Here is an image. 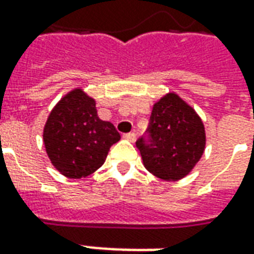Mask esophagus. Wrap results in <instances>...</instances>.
Returning a JSON list of instances; mask_svg holds the SVG:
<instances>
[{"label":"esophagus","mask_w":254,"mask_h":254,"mask_svg":"<svg viewBox=\"0 0 254 254\" xmlns=\"http://www.w3.org/2000/svg\"><path fill=\"white\" fill-rule=\"evenodd\" d=\"M124 137L127 138V140H129V141H134V140H136V133L134 132L125 133V134H124Z\"/></svg>","instance_id":"1"}]
</instances>
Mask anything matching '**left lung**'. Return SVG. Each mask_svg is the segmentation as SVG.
Segmentation results:
<instances>
[{
	"mask_svg": "<svg viewBox=\"0 0 254 254\" xmlns=\"http://www.w3.org/2000/svg\"><path fill=\"white\" fill-rule=\"evenodd\" d=\"M147 170L165 181L187 176L201 158L205 133L200 117L169 94L155 103L147 130L136 141Z\"/></svg>",
	"mask_w": 254,
	"mask_h": 254,
	"instance_id": "obj_1",
	"label": "left lung"
}]
</instances>
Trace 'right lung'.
Here are the masks:
<instances>
[{
    "label": "right lung",
    "mask_w": 254,
    "mask_h": 254,
    "mask_svg": "<svg viewBox=\"0 0 254 254\" xmlns=\"http://www.w3.org/2000/svg\"><path fill=\"white\" fill-rule=\"evenodd\" d=\"M121 138L116 127L98 117L95 100L74 89L60 100L46 122L43 140L56 169L69 178L92 174Z\"/></svg>",
    "instance_id": "right-lung-1"
}]
</instances>
